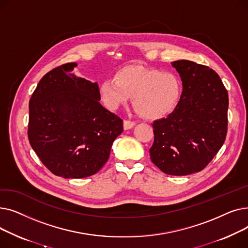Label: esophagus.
I'll return each instance as SVG.
<instances>
[{
    "instance_id": "esophagus-1",
    "label": "esophagus",
    "mask_w": 248,
    "mask_h": 248,
    "mask_svg": "<svg viewBox=\"0 0 248 248\" xmlns=\"http://www.w3.org/2000/svg\"><path fill=\"white\" fill-rule=\"evenodd\" d=\"M136 124L135 122H132V121H128V120H125L124 122V129H131L132 127H134Z\"/></svg>"
}]
</instances>
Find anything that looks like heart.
<instances>
[{"label": "heart", "instance_id": "heart-1", "mask_svg": "<svg viewBox=\"0 0 248 248\" xmlns=\"http://www.w3.org/2000/svg\"><path fill=\"white\" fill-rule=\"evenodd\" d=\"M99 95L104 107L115 110L134 96L138 111L147 119H161L173 112L181 99L182 83L173 74L141 66H125L114 78L99 84Z\"/></svg>", "mask_w": 248, "mask_h": 248}]
</instances>
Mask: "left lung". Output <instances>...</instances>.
<instances>
[{
	"label": "left lung",
	"mask_w": 248,
	"mask_h": 248,
	"mask_svg": "<svg viewBox=\"0 0 248 248\" xmlns=\"http://www.w3.org/2000/svg\"><path fill=\"white\" fill-rule=\"evenodd\" d=\"M183 91L176 109L153 123L152 162L162 172L186 176L202 171L223 146L228 93L211 68L189 60L172 62Z\"/></svg>",
	"instance_id": "1"
}]
</instances>
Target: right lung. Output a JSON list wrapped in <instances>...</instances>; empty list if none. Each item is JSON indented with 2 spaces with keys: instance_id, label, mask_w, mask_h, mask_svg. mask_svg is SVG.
Here are the masks:
<instances>
[{
  "instance_id": "add662e5",
  "label": "right lung",
  "mask_w": 248,
  "mask_h": 248,
  "mask_svg": "<svg viewBox=\"0 0 248 248\" xmlns=\"http://www.w3.org/2000/svg\"><path fill=\"white\" fill-rule=\"evenodd\" d=\"M76 67L46 73L29 101L30 145L51 173L66 179L97 173L124 131L121 117L99 103L98 84L78 77Z\"/></svg>"
}]
</instances>
